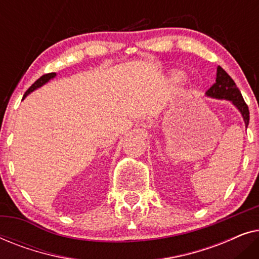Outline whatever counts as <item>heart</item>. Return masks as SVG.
<instances>
[{"label": "heart", "instance_id": "heart-1", "mask_svg": "<svg viewBox=\"0 0 259 259\" xmlns=\"http://www.w3.org/2000/svg\"><path fill=\"white\" fill-rule=\"evenodd\" d=\"M175 79H176V80H180V79H182V74H178V75H175Z\"/></svg>", "mask_w": 259, "mask_h": 259}]
</instances>
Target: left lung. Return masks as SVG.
Masks as SVG:
<instances>
[{
    "label": "left lung",
    "instance_id": "1",
    "mask_svg": "<svg viewBox=\"0 0 259 259\" xmlns=\"http://www.w3.org/2000/svg\"><path fill=\"white\" fill-rule=\"evenodd\" d=\"M206 95L210 98L224 99V100L231 101L232 104L236 106L237 109L240 112V114H242L244 122H245V127L249 125V107H247L245 101H244L242 94H240V91L236 86L235 81L231 79V76H230L221 66H218L217 68L215 82L208 88Z\"/></svg>",
    "mask_w": 259,
    "mask_h": 259
}]
</instances>
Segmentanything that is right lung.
Here are the masks:
<instances>
[{
  "mask_svg": "<svg viewBox=\"0 0 259 259\" xmlns=\"http://www.w3.org/2000/svg\"><path fill=\"white\" fill-rule=\"evenodd\" d=\"M54 76H56V73H48V74H45V75H42V76L40 77V79H37L33 84H31V86H30L29 88H28V91H27L26 93H24V95H23L22 100H23L24 98L27 97L28 94H30L31 92L36 90V88L44 86V84H45L46 82H48V81L51 80V79H53V77H54Z\"/></svg>",
  "mask_w": 259,
  "mask_h": 259,
  "instance_id": "1",
  "label": "right lung"
}]
</instances>
